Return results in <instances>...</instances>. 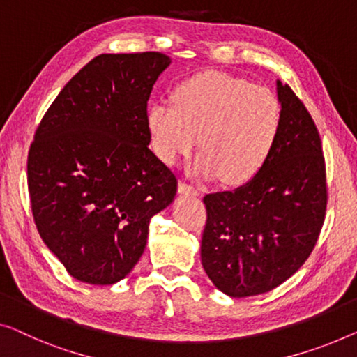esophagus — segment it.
I'll return each mask as SVG.
<instances>
[{
	"mask_svg": "<svg viewBox=\"0 0 357 357\" xmlns=\"http://www.w3.org/2000/svg\"><path fill=\"white\" fill-rule=\"evenodd\" d=\"M178 190H179V194H183V195H199V190H197L194 185H190L188 183H183V181L179 183Z\"/></svg>",
	"mask_w": 357,
	"mask_h": 357,
	"instance_id": "34e87169",
	"label": "esophagus"
}]
</instances>
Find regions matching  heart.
Segmentation results:
<instances>
[{
    "instance_id": "obj_1",
    "label": "heart",
    "mask_w": 357,
    "mask_h": 357,
    "mask_svg": "<svg viewBox=\"0 0 357 357\" xmlns=\"http://www.w3.org/2000/svg\"><path fill=\"white\" fill-rule=\"evenodd\" d=\"M172 100L153 102L146 116L153 151L167 165L192 152L199 137L197 173L243 184L257 176L279 139L278 98L243 78L199 73L179 83Z\"/></svg>"
}]
</instances>
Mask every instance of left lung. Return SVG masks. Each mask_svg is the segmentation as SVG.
Listing matches in <instances>:
<instances>
[{
	"label": "left lung",
	"instance_id": "left-lung-1",
	"mask_svg": "<svg viewBox=\"0 0 357 357\" xmlns=\"http://www.w3.org/2000/svg\"><path fill=\"white\" fill-rule=\"evenodd\" d=\"M279 139L257 176L206 194L202 264L232 298L261 295L291 278L314 248L327 208L326 160L314 120L278 79Z\"/></svg>",
	"mask_w": 357,
	"mask_h": 357
}]
</instances>
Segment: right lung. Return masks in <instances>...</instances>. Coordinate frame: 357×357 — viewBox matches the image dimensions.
Wrapping results in <instances>:
<instances>
[{
    "instance_id": "obj_1",
    "label": "right lung",
    "mask_w": 357,
    "mask_h": 357,
    "mask_svg": "<svg viewBox=\"0 0 357 357\" xmlns=\"http://www.w3.org/2000/svg\"><path fill=\"white\" fill-rule=\"evenodd\" d=\"M172 59L100 54L50 105L26 160L31 213L67 273L93 285L125 278L144 253L151 218L178 181L149 149L147 100Z\"/></svg>"
}]
</instances>
